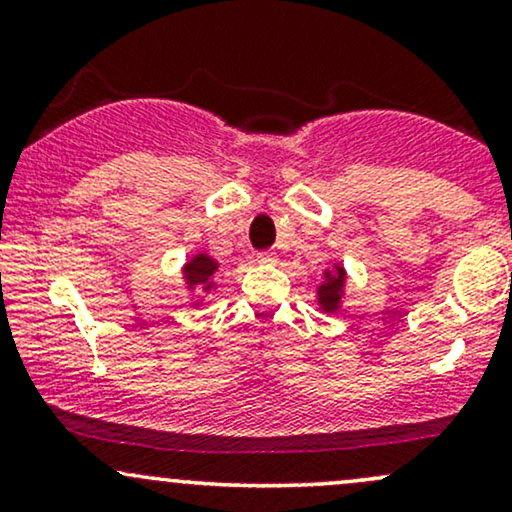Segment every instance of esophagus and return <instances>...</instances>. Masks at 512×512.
Segmentation results:
<instances>
[{"mask_svg":"<svg viewBox=\"0 0 512 512\" xmlns=\"http://www.w3.org/2000/svg\"><path fill=\"white\" fill-rule=\"evenodd\" d=\"M257 262H276L274 250H260L257 252Z\"/></svg>","mask_w":512,"mask_h":512,"instance_id":"34e87169","label":"esophagus"}]
</instances>
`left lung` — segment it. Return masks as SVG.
<instances>
[{
    "instance_id": "obj_1",
    "label": "left lung",
    "mask_w": 512,
    "mask_h": 512,
    "mask_svg": "<svg viewBox=\"0 0 512 512\" xmlns=\"http://www.w3.org/2000/svg\"><path fill=\"white\" fill-rule=\"evenodd\" d=\"M342 284H344V272H342V269H337V272L332 274V279L325 281V284L320 286L322 310H337L339 293H342Z\"/></svg>"
}]
</instances>
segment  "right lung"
I'll use <instances>...</instances> for the list:
<instances>
[{
	"label": "right lung",
	"mask_w": 512,
	"mask_h": 512,
	"mask_svg": "<svg viewBox=\"0 0 512 512\" xmlns=\"http://www.w3.org/2000/svg\"><path fill=\"white\" fill-rule=\"evenodd\" d=\"M216 272V262L209 260L207 255H199L185 267V276H187V284L190 286H202L204 291L211 289V274Z\"/></svg>",
	"instance_id": "add662e5"
}]
</instances>
